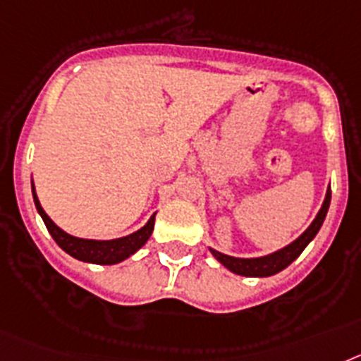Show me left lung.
Segmentation results:
<instances>
[{
  "label": "left lung",
  "mask_w": 361,
  "mask_h": 361,
  "mask_svg": "<svg viewBox=\"0 0 361 361\" xmlns=\"http://www.w3.org/2000/svg\"><path fill=\"white\" fill-rule=\"evenodd\" d=\"M329 203H331V187H329L324 205H322V209H319L318 216L314 218V221L311 224V227L307 228L305 233L298 238L296 241H293L290 245H287L285 249L278 250V252H274V255L263 256V258L247 259V258H233V256L221 255V252H218V250H212V249H211V252L214 255V258L218 259L219 263H224L228 271L236 272V274L250 276V278H263V276L276 274V272L283 271L285 267H289L290 263H293L298 256L302 255L303 249L309 245V241H311L312 238L318 234L319 227H322L325 216H327Z\"/></svg>",
  "instance_id": "1"
}]
</instances>
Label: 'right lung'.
I'll return each mask as SVG.
<instances>
[{
  "label": "right lung",
  "instance_id": "add662e5",
  "mask_svg": "<svg viewBox=\"0 0 361 361\" xmlns=\"http://www.w3.org/2000/svg\"><path fill=\"white\" fill-rule=\"evenodd\" d=\"M32 196H34V203H36L37 212L42 214L47 228H49L50 236L54 238L56 243H58V245L61 247L67 255H71L72 258L81 259V262L98 263V265H112V263L123 262L125 258L134 255L140 247L145 245V241L149 240L150 234H152V228H154L156 214H152L149 221H147L145 227H142L140 231L130 234V236L120 238V240L98 241V240L74 238L71 236V234L63 233V231H61V228H59L58 225H56L49 216H47V212L43 211L39 202H37V196L36 192H34V183H32Z\"/></svg>",
  "mask_w": 361,
  "mask_h": 361
}]
</instances>
